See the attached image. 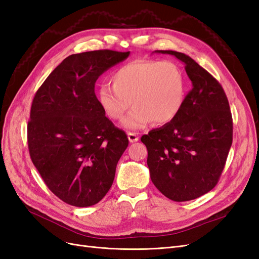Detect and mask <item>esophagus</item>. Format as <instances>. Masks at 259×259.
<instances>
[{
	"mask_svg": "<svg viewBox=\"0 0 259 259\" xmlns=\"http://www.w3.org/2000/svg\"><path fill=\"white\" fill-rule=\"evenodd\" d=\"M127 137H128L130 143H136V142H138V139H139V136H138L137 133H128Z\"/></svg>",
	"mask_w": 259,
	"mask_h": 259,
	"instance_id": "obj_1",
	"label": "esophagus"
}]
</instances>
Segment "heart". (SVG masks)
<instances>
[{
  "mask_svg": "<svg viewBox=\"0 0 259 259\" xmlns=\"http://www.w3.org/2000/svg\"><path fill=\"white\" fill-rule=\"evenodd\" d=\"M112 88L104 85L97 100L108 117L121 120L131 106H135L124 120L130 130L143 128L155 122L173 121L182 110L186 97L183 70L171 61L135 60L117 68L111 75Z\"/></svg>",
  "mask_w": 259,
  "mask_h": 259,
  "instance_id": "b5f03b06",
  "label": "heart"
}]
</instances>
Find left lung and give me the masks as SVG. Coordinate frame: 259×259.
<instances>
[{
	"instance_id": "1",
	"label": "left lung",
	"mask_w": 259,
	"mask_h": 259,
	"mask_svg": "<svg viewBox=\"0 0 259 259\" xmlns=\"http://www.w3.org/2000/svg\"><path fill=\"white\" fill-rule=\"evenodd\" d=\"M173 55L185 64L192 89L175 119L142 137L153 185L166 198L197 199L217 185L232 145V116L223 86L186 54Z\"/></svg>"
}]
</instances>
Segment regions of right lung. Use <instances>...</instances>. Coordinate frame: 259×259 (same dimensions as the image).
<instances>
[{
  "label": "right lung",
  "instance_id": "right-lung-1",
  "mask_svg": "<svg viewBox=\"0 0 259 259\" xmlns=\"http://www.w3.org/2000/svg\"><path fill=\"white\" fill-rule=\"evenodd\" d=\"M128 55L110 50L70 55L35 93L29 153L45 185L67 204H96L112 186L128 138L100 108L95 83Z\"/></svg>",
  "mask_w": 259,
  "mask_h": 259
}]
</instances>
